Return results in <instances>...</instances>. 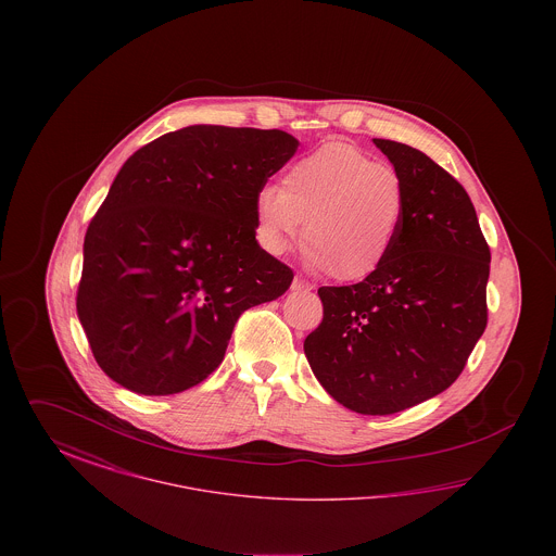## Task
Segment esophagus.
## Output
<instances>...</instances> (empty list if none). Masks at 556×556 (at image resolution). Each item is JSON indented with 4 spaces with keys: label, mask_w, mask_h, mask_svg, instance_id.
I'll list each match as a JSON object with an SVG mask.
<instances>
[{
    "label": "esophagus",
    "mask_w": 556,
    "mask_h": 556,
    "mask_svg": "<svg viewBox=\"0 0 556 556\" xmlns=\"http://www.w3.org/2000/svg\"><path fill=\"white\" fill-rule=\"evenodd\" d=\"M291 290L293 291H311L313 290V286L306 281V279H302V277H295L293 279V283H291Z\"/></svg>",
    "instance_id": "34e87169"
}]
</instances>
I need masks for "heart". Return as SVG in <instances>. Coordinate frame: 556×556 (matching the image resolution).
I'll list each match as a JSON object with an SVG mask.
<instances>
[{
    "label": "heart",
    "instance_id": "1",
    "mask_svg": "<svg viewBox=\"0 0 556 556\" xmlns=\"http://www.w3.org/2000/svg\"><path fill=\"white\" fill-rule=\"evenodd\" d=\"M254 214L268 252L283 254L304 231L311 268L329 270L338 281H363L396 245L406 193L392 166L333 141L295 160L283 186L261 187Z\"/></svg>",
    "mask_w": 556,
    "mask_h": 556
}]
</instances>
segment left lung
I'll return each instance as SVG.
<instances>
[{"label": "left lung", "instance_id": "obj_1", "mask_svg": "<svg viewBox=\"0 0 556 556\" xmlns=\"http://www.w3.org/2000/svg\"><path fill=\"white\" fill-rule=\"evenodd\" d=\"M372 143L406 193L396 245L354 286L318 288L323 320L304 352L327 394L361 415H392L438 396L463 372L488 325L490 248L450 173L390 139Z\"/></svg>", "mask_w": 556, "mask_h": 556}]
</instances>
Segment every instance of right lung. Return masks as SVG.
Masks as SVG:
<instances>
[{"label":"right lung","mask_w":556,"mask_h":556,"mask_svg":"<svg viewBox=\"0 0 556 556\" xmlns=\"http://www.w3.org/2000/svg\"><path fill=\"white\" fill-rule=\"evenodd\" d=\"M298 150L279 129L193 125L123 164L83 243L77 315L98 365L143 396L216 369L239 315L293 273L256 241L254 198Z\"/></svg>","instance_id":"right-lung-1"}]
</instances>
